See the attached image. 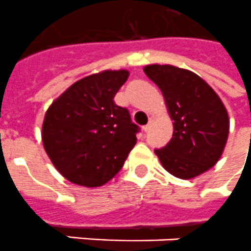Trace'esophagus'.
Wrapping results in <instances>:
<instances>
[{
	"label": "esophagus",
	"mask_w": 251,
	"mask_h": 251,
	"mask_svg": "<svg viewBox=\"0 0 251 251\" xmlns=\"http://www.w3.org/2000/svg\"><path fill=\"white\" fill-rule=\"evenodd\" d=\"M149 127H151V125H145V126H143V131L144 132H147L149 130Z\"/></svg>",
	"instance_id": "obj_1"
}]
</instances>
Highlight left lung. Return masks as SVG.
Listing matches in <instances>:
<instances>
[{"mask_svg":"<svg viewBox=\"0 0 251 251\" xmlns=\"http://www.w3.org/2000/svg\"><path fill=\"white\" fill-rule=\"evenodd\" d=\"M145 75L161 89L174 134L155 149L162 166L175 177H197L216 165L227 143L228 113L209 85L193 71L172 65H148Z\"/></svg>","mask_w":251,"mask_h":251,"instance_id":"8db88e82","label":"left lung"}]
</instances>
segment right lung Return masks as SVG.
Wrapping results in <instances>:
<instances>
[{"instance_id": "obj_1", "label": "right lung", "mask_w": 251, "mask_h": 251, "mask_svg": "<svg viewBox=\"0 0 251 251\" xmlns=\"http://www.w3.org/2000/svg\"><path fill=\"white\" fill-rule=\"evenodd\" d=\"M129 77L106 70L80 79L47 109L42 126L44 149L65 178L102 186L120 171L136 144L139 127L113 100Z\"/></svg>"}]
</instances>
